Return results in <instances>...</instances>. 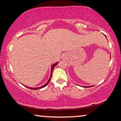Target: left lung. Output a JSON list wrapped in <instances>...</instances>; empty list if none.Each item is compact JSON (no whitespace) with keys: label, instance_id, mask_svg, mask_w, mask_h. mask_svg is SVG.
<instances>
[{"label":"left lung","instance_id":"left-lung-1","mask_svg":"<svg viewBox=\"0 0 121 121\" xmlns=\"http://www.w3.org/2000/svg\"><path fill=\"white\" fill-rule=\"evenodd\" d=\"M92 86H93V85H92V86H83L82 87H92Z\"/></svg>","mask_w":121,"mask_h":121}]
</instances>
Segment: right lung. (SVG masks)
Wrapping results in <instances>:
<instances>
[{"label": "right lung", "mask_w": 121, "mask_h": 121, "mask_svg": "<svg viewBox=\"0 0 121 121\" xmlns=\"http://www.w3.org/2000/svg\"><path fill=\"white\" fill-rule=\"evenodd\" d=\"M58 62L55 63H54V64H53V65H52V66H51V75H50V78H49V79L48 80V82H46V84H45L44 85H42V86H41L39 87H28V86H26V85H24V86H26V87L29 88V89H31V90H38V89H42V88H43V87H45L46 86H47V85H48V84L49 83V82H50V80H51V77H52V71H53V69H54L55 66H56V65L57 64H58Z\"/></svg>", "instance_id": "obj_1"}]
</instances>
